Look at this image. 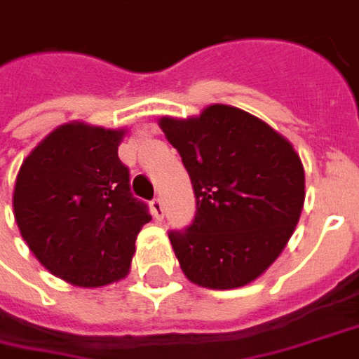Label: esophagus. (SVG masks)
Returning a JSON list of instances; mask_svg holds the SVG:
<instances>
[{
    "instance_id": "34e87169",
    "label": "esophagus",
    "mask_w": 359,
    "mask_h": 359,
    "mask_svg": "<svg viewBox=\"0 0 359 359\" xmlns=\"http://www.w3.org/2000/svg\"><path fill=\"white\" fill-rule=\"evenodd\" d=\"M149 205H151V214H154L157 219H163V215H165V208H163L161 200H159V198H154Z\"/></svg>"
}]
</instances>
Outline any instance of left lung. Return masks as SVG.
I'll return each instance as SVG.
<instances>
[{
	"instance_id": "left-lung-1",
	"label": "left lung",
	"mask_w": 359,
	"mask_h": 359,
	"mask_svg": "<svg viewBox=\"0 0 359 359\" xmlns=\"http://www.w3.org/2000/svg\"><path fill=\"white\" fill-rule=\"evenodd\" d=\"M159 126L187 167L196 215L169 231L190 282L233 290L264 274L302 215L305 171L293 145L274 128L229 104L200 116H163Z\"/></svg>"
}]
</instances>
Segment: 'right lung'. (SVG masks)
Wrapping results in <instances>:
<instances>
[{"instance_id":"1","label":"right lung","mask_w":359,"mask_h":359,"mask_svg":"<svg viewBox=\"0 0 359 359\" xmlns=\"http://www.w3.org/2000/svg\"><path fill=\"white\" fill-rule=\"evenodd\" d=\"M124 130L72 122L50 132L22 161L13 214L32 255L79 287H101L130 272L137 233L151 219L132 196L118 159Z\"/></svg>"}]
</instances>
